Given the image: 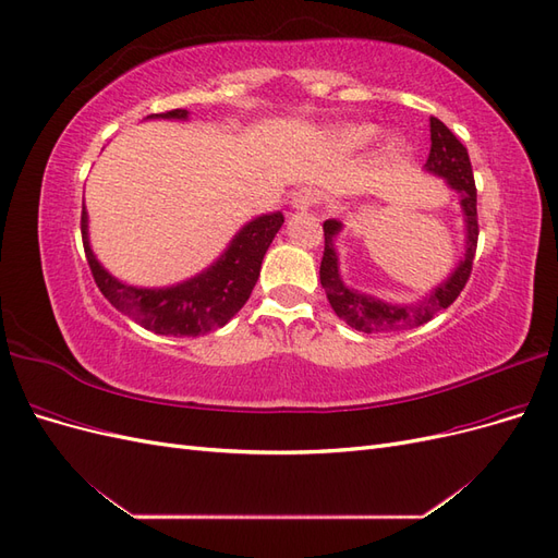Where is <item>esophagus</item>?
<instances>
[{
	"label": "esophagus",
	"mask_w": 558,
	"mask_h": 558,
	"mask_svg": "<svg viewBox=\"0 0 558 558\" xmlns=\"http://www.w3.org/2000/svg\"><path fill=\"white\" fill-rule=\"evenodd\" d=\"M318 193L312 191V189H298L293 195H291V207L298 209V211H307L312 207L318 205Z\"/></svg>",
	"instance_id": "obj_1"
}]
</instances>
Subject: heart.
Returning <instances> with one entry per match:
<instances>
[{
  "label": "heart",
  "mask_w": 558,
  "mask_h": 558,
  "mask_svg": "<svg viewBox=\"0 0 558 558\" xmlns=\"http://www.w3.org/2000/svg\"><path fill=\"white\" fill-rule=\"evenodd\" d=\"M375 130L373 128H349L342 132V142H347L349 146H361L365 144L369 137H373ZM400 154V144L398 142H391L386 146V156H398Z\"/></svg>",
  "instance_id": "heart-1"
}]
</instances>
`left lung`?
<instances>
[{"label":"left lung","instance_id":"1","mask_svg":"<svg viewBox=\"0 0 558 558\" xmlns=\"http://www.w3.org/2000/svg\"><path fill=\"white\" fill-rule=\"evenodd\" d=\"M430 172L440 174L449 181L453 191L461 193V207L465 214V228H468V251L465 260L456 267V272L437 286V289L414 307H396L386 305L381 300L363 295L359 291H351L340 279V269H337V256L332 248V238L340 232V223L326 221L324 223V258H320V286H324L335 314L347 320V326L356 328L361 332H393V330H408L424 326L437 314L447 310L451 302L461 295L465 283L472 272V260H475L477 238H480V221H477V189L475 177H472V165L468 158V148L459 142V137L440 121V118H430V156L426 160Z\"/></svg>","mask_w":558,"mask_h":558}]
</instances>
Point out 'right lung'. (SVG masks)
Wrapping results in <instances>:
<instances>
[{
	"mask_svg": "<svg viewBox=\"0 0 558 558\" xmlns=\"http://www.w3.org/2000/svg\"><path fill=\"white\" fill-rule=\"evenodd\" d=\"M162 118H185V109L156 113ZM283 223V214L258 216L232 240L226 256L199 277L172 289H134L113 279L93 256L88 244V216L81 214V238L97 289L111 305L137 320L146 330L160 335H205L226 326L248 300L260 277L267 246Z\"/></svg>",
	"mask_w": 558,
	"mask_h": 558,
	"instance_id": "obj_1",
	"label": "right lung"
}]
</instances>
